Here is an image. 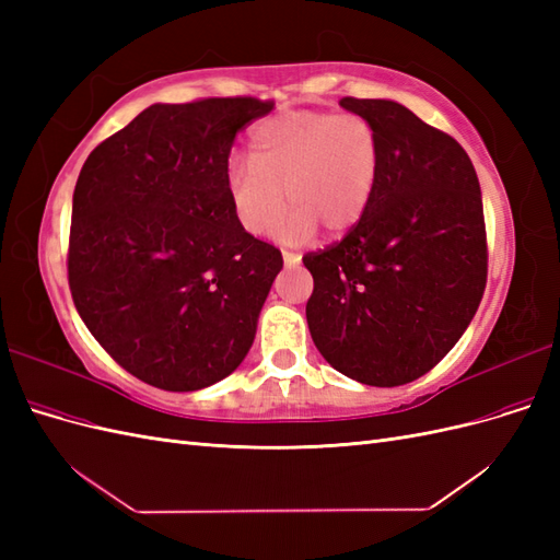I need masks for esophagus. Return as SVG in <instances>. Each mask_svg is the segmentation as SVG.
<instances>
[{"instance_id": "esophagus-1", "label": "esophagus", "mask_w": 560, "mask_h": 560, "mask_svg": "<svg viewBox=\"0 0 560 560\" xmlns=\"http://www.w3.org/2000/svg\"><path fill=\"white\" fill-rule=\"evenodd\" d=\"M282 261H284V266H296V264H301V254L282 252Z\"/></svg>"}]
</instances>
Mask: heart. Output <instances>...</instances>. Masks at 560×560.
Wrapping results in <instances>:
<instances>
[{
	"mask_svg": "<svg viewBox=\"0 0 560 560\" xmlns=\"http://www.w3.org/2000/svg\"><path fill=\"white\" fill-rule=\"evenodd\" d=\"M383 171L378 128L360 114L284 112L252 132V163L226 171L231 210L238 224L261 235L284 214L288 191L296 208L284 235L308 238L317 226L341 238L362 222Z\"/></svg>",
	"mask_w": 560,
	"mask_h": 560,
	"instance_id": "b5f03b06",
	"label": "heart"
}]
</instances>
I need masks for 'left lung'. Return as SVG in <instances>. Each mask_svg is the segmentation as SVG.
I'll use <instances>...</instances> for the list:
<instances>
[{"instance_id":"left-lung-1","label":"left lung","mask_w":560,"mask_h":560,"mask_svg":"<svg viewBox=\"0 0 560 560\" xmlns=\"http://www.w3.org/2000/svg\"><path fill=\"white\" fill-rule=\"evenodd\" d=\"M381 132L383 171L362 222L308 252L306 303L317 350L364 385L428 374L465 334L488 276L477 171L451 135L393 100L343 97Z\"/></svg>"}]
</instances>
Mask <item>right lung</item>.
<instances>
[{"label": "right lung", "mask_w": 560, "mask_h": 560, "mask_svg": "<svg viewBox=\"0 0 560 560\" xmlns=\"http://www.w3.org/2000/svg\"><path fill=\"white\" fill-rule=\"evenodd\" d=\"M257 97L151 105L100 142L72 200L67 280L83 325L114 362L171 389L238 369L282 254L235 219L226 171Z\"/></svg>", "instance_id": "1"}]
</instances>
